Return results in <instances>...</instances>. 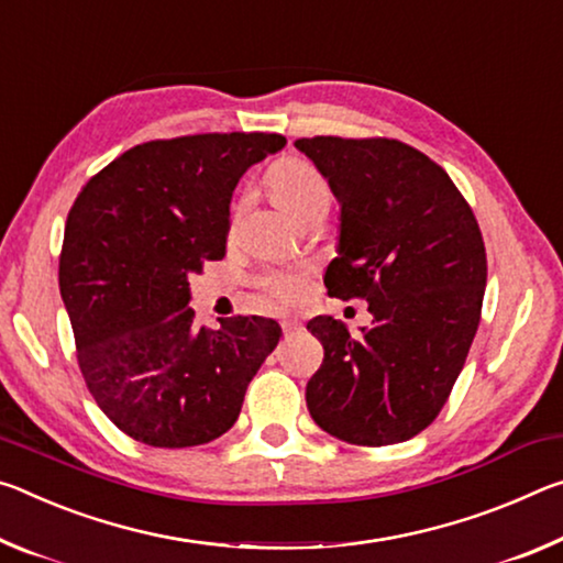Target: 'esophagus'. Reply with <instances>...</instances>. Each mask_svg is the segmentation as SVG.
Segmentation results:
<instances>
[{"label": "esophagus", "mask_w": 563, "mask_h": 563, "mask_svg": "<svg viewBox=\"0 0 563 563\" xmlns=\"http://www.w3.org/2000/svg\"><path fill=\"white\" fill-rule=\"evenodd\" d=\"M282 329H284V334H291V331L301 329V321L297 317H287L282 321Z\"/></svg>", "instance_id": "34e87169"}]
</instances>
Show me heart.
Returning <instances> with one entry per match:
<instances>
[{
    "label": "heart",
    "mask_w": 563,
    "mask_h": 563,
    "mask_svg": "<svg viewBox=\"0 0 563 563\" xmlns=\"http://www.w3.org/2000/svg\"><path fill=\"white\" fill-rule=\"evenodd\" d=\"M266 187H269L276 205L289 211L294 219L307 224L314 217H327L334 201L329 179L314 164L299 156L279 159L266 174ZM260 287L276 299H294L301 294L303 276L299 272H269L260 279Z\"/></svg>",
    "instance_id": "b5f03b06"
}]
</instances>
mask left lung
<instances>
[{"label":"left lung","mask_w":563,"mask_h":563,"mask_svg":"<svg viewBox=\"0 0 563 563\" xmlns=\"http://www.w3.org/2000/svg\"><path fill=\"white\" fill-rule=\"evenodd\" d=\"M342 205L331 297L366 299L374 324L352 336L334 317L307 324L324 362L307 407L327 434L358 446L399 444L429 427L462 374L482 319L486 249L449 174L386 136L294 142Z\"/></svg>","instance_id":"left-lung-1"}]
</instances>
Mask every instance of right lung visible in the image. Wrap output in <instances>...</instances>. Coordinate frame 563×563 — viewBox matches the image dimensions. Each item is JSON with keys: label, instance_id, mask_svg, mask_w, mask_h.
<instances>
[{"label": "right lung", "instance_id": "obj_1", "mask_svg": "<svg viewBox=\"0 0 563 563\" xmlns=\"http://www.w3.org/2000/svg\"><path fill=\"white\" fill-rule=\"evenodd\" d=\"M282 134H195L136 144L69 209L59 291L99 409L142 444L199 446L234 427L274 352V319L195 324L189 276L227 254L229 201Z\"/></svg>", "mask_w": 563, "mask_h": 563}]
</instances>
